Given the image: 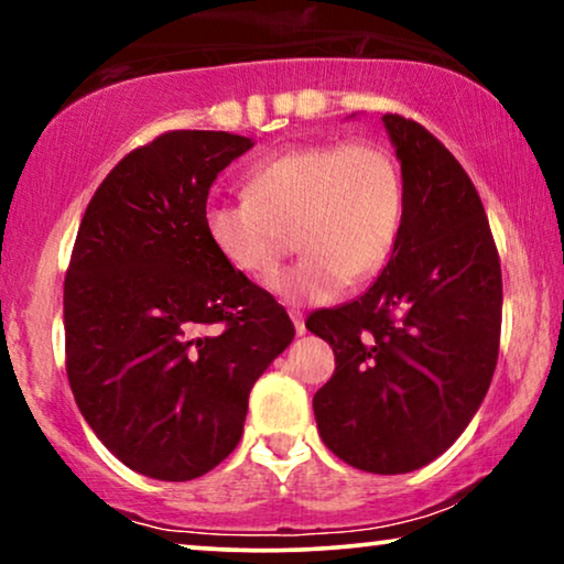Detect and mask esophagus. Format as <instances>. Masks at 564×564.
Wrapping results in <instances>:
<instances>
[{"label": "esophagus", "mask_w": 564, "mask_h": 564, "mask_svg": "<svg viewBox=\"0 0 564 564\" xmlns=\"http://www.w3.org/2000/svg\"><path fill=\"white\" fill-rule=\"evenodd\" d=\"M290 318H292V323H295L297 336H303V334H305V318H303V313H300V311H290Z\"/></svg>", "instance_id": "34e87169"}]
</instances>
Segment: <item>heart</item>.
<instances>
[{
  "instance_id": "obj_1",
  "label": "heart",
  "mask_w": 564,
  "mask_h": 564,
  "mask_svg": "<svg viewBox=\"0 0 564 564\" xmlns=\"http://www.w3.org/2000/svg\"><path fill=\"white\" fill-rule=\"evenodd\" d=\"M243 197L205 207V234L238 274L264 282L292 249L305 257L276 276L288 303L321 305L346 282L372 280L395 251L405 184L392 153L369 141L295 145L246 176Z\"/></svg>"
}]
</instances>
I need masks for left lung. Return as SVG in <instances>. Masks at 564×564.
<instances>
[{
	"label": "left lung",
	"mask_w": 564,
	"mask_h": 564,
	"mask_svg": "<svg viewBox=\"0 0 564 564\" xmlns=\"http://www.w3.org/2000/svg\"><path fill=\"white\" fill-rule=\"evenodd\" d=\"M405 184L395 251L365 295L305 321L334 346L315 392L323 444L346 465L400 475L449 449L498 365L503 280L473 180L421 122L382 115Z\"/></svg>",
	"instance_id": "obj_1"
}]
</instances>
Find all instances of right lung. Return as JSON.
Segmentation results:
<instances>
[{
    "label": "right lung",
    "mask_w": 564,
    "mask_h": 564,
    "mask_svg": "<svg viewBox=\"0 0 564 564\" xmlns=\"http://www.w3.org/2000/svg\"><path fill=\"white\" fill-rule=\"evenodd\" d=\"M251 138L166 130L105 176L64 282L66 375L107 449L184 482L241 442L249 392L295 326L205 234L210 184Z\"/></svg>",
    "instance_id": "add662e5"
}]
</instances>
